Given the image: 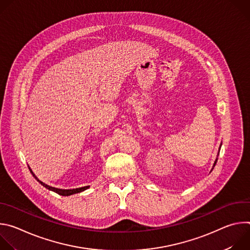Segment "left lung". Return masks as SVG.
Segmentation results:
<instances>
[{"mask_svg": "<svg viewBox=\"0 0 250 250\" xmlns=\"http://www.w3.org/2000/svg\"><path fill=\"white\" fill-rule=\"evenodd\" d=\"M221 147H222V144H221V146H220V148H219V153H220V150H221ZM219 153H218V155H219ZM217 161H218V157H217V159H216V161H215V163H213V165H212V168H211V170L213 169V167L216 166V164H217ZM211 170H210V172H211Z\"/></svg>", "mask_w": 250, "mask_h": 250, "instance_id": "left-lung-1", "label": "left lung"}]
</instances>
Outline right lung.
Here are the masks:
<instances>
[{
	"instance_id": "right-lung-1",
	"label": "right lung",
	"mask_w": 250,
	"mask_h": 250,
	"mask_svg": "<svg viewBox=\"0 0 250 250\" xmlns=\"http://www.w3.org/2000/svg\"><path fill=\"white\" fill-rule=\"evenodd\" d=\"M28 168H29L31 174L33 175V177H34L35 179H37L43 187H45L46 189H48V190H50V191H53V192L57 193L58 195H61V196H70V195H74V194H77V193H81V192H83V191L89 189V187H90V186H85V187L76 188V189H58V188H55V187H51V186H49V185H47V184L42 182V181L39 179V178H38L37 176H35V174L32 172V170L30 169L29 166H28Z\"/></svg>"
}]
</instances>
